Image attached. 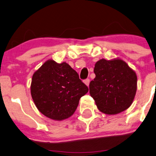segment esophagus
Here are the masks:
<instances>
[{
	"mask_svg": "<svg viewBox=\"0 0 156 156\" xmlns=\"http://www.w3.org/2000/svg\"><path fill=\"white\" fill-rule=\"evenodd\" d=\"M83 82H84V83L86 84V85L87 86V87H88V86L89 85V82H90V80L89 79V78H87V79H85L83 80Z\"/></svg>",
	"mask_w": 156,
	"mask_h": 156,
	"instance_id": "1",
	"label": "esophagus"
}]
</instances>
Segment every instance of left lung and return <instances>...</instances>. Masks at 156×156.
Segmentation results:
<instances>
[{
  "label": "left lung",
  "instance_id": "8db88e82",
  "mask_svg": "<svg viewBox=\"0 0 156 156\" xmlns=\"http://www.w3.org/2000/svg\"><path fill=\"white\" fill-rule=\"evenodd\" d=\"M95 78L89 93L98 108L106 114H117L132 104L137 88V77L124 61L101 59L94 65Z\"/></svg>",
  "mask_w": 156,
  "mask_h": 156
}]
</instances>
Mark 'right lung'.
Instances as JSON below:
<instances>
[{
    "label": "right lung",
    "mask_w": 156,
    "mask_h": 156,
    "mask_svg": "<svg viewBox=\"0 0 156 156\" xmlns=\"http://www.w3.org/2000/svg\"><path fill=\"white\" fill-rule=\"evenodd\" d=\"M89 88L69 64L48 60L34 73L31 94L38 110L44 116L62 120L76 112L80 98Z\"/></svg>",
    "instance_id": "right-lung-1"
}]
</instances>
